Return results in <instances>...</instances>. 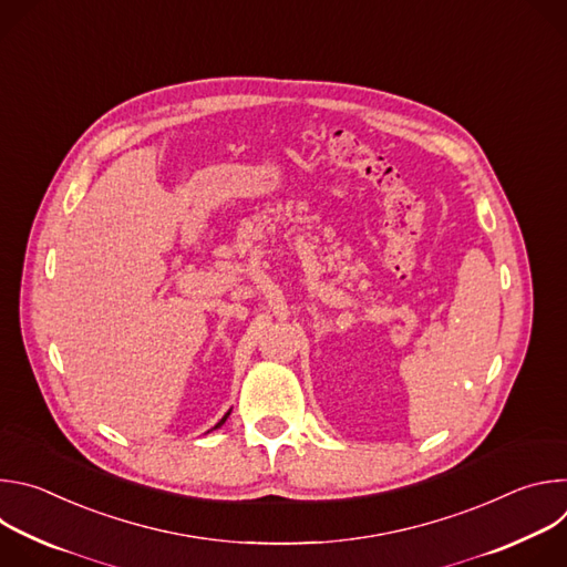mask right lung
<instances>
[{
  "instance_id": "right-lung-1",
  "label": "right lung",
  "mask_w": 567,
  "mask_h": 567,
  "mask_svg": "<svg viewBox=\"0 0 567 567\" xmlns=\"http://www.w3.org/2000/svg\"><path fill=\"white\" fill-rule=\"evenodd\" d=\"M228 415H230V411H228V413H226V415H224V417H221V420H219V422L213 426V431H215V429H219V426H221V424L228 420Z\"/></svg>"
}]
</instances>
